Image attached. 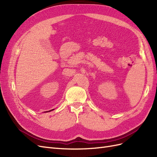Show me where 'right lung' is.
<instances>
[{
  "label": "right lung",
  "mask_w": 157,
  "mask_h": 157,
  "mask_svg": "<svg viewBox=\"0 0 157 157\" xmlns=\"http://www.w3.org/2000/svg\"><path fill=\"white\" fill-rule=\"evenodd\" d=\"M52 110H54V109H52ZM52 110H51V111H52Z\"/></svg>",
  "instance_id": "right-lung-1"
}]
</instances>
